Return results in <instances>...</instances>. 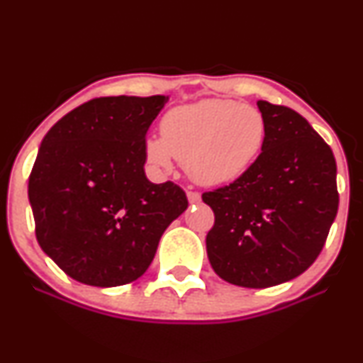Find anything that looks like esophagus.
Segmentation results:
<instances>
[{"label":"esophagus","instance_id":"obj_1","mask_svg":"<svg viewBox=\"0 0 363 363\" xmlns=\"http://www.w3.org/2000/svg\"><path fill=\"white\" fill-rule=\"evenodd\" d=\"M187 201H189L191 205H196V203L201 201V194L196 193V191H187Z\"/></svg>","mask_w":363,"mask_h":363}]
</instances>
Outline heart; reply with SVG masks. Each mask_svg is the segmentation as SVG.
<instances>
[{
    "label": "heart",
    "instance_id": "b5f03b06",
    "mask_svg": "<svg viewBox=\"0 0 363 363\" xmlns=\"http://www.w3.org/2000/svg\"><path fill=\"white\" fill-rule=\"evenodd\" d=\"M160 135L145 141L153 167L170 170L177 158L198 184L222 186L247 172L259 157L266 123L252 106L205 99L170 109L162 118Z\"/></svg>",
    "mask_w": 363,
    "mask_h": 363
}]
</instances>
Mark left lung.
<instances>
[{"instance_id":"1","label":"left lung","mask_w":363,"mask_h":363,"mask_svg":"<svg viewBox=\"0 0 363 363\" xmlns=\"http://www.w3.org/2000/svg\"><path fill=\"white\" fill-rule=\"evenodd\" d=\"M266 140L230 186L203 194L215 225L206 235L211 268L225 281L268 289L302 274L323 251L336 211V160L306 118L257 101Z\"/></svg>"}]
</instances>
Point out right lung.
<instances>
[{"label":"right lung","instance_id":"obj_1","mask_svg":"<svg viewBox=\"0 0 363 363\" xmlns=\"http://www.w3.org/2000/svg\"><path fill=\"white\" fill-rule=\"evenodd\" d=\"M169 95L101 97L57 121L40 143L28 201L43 251L73 280L131 283L187 208L174 182L145 176V141Z\"/></svg>","mask_w":363,"mask_h":363}]
</instances>
